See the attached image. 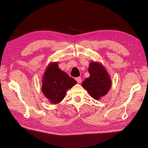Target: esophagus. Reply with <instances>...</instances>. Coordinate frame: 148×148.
Masks as SVG:
<instances>
[{"instance_id": "obj_1", "label": "esophagus", "mask_w": 148, "mask_h": 148, "mask_svg": "<svg viewBox=\"0 0 148 148\" xmlns=\"http://www.w3.org/2000/svg\"><path fill=\"white\" fill-rule=\"evenodd\" d=\"M75 79H76V81H77L78 83H82V79L81 77H77V78H76Z\"/></svg>"}]
</instances>
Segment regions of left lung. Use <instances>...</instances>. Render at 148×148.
Masks as SVG:
<instances>
[{
	"instance_id": "1",
	"label": "left lung",
	"mask_w": 148,
	"mask_h": 148,
	"mask_svg": "<svg viewBox=\"0 0 148 148\" xmlns=\"http://www.w3.org/2000/svg\"><path fill=\"white\" fill-rule=\"evenodd\" d=\"M90 76L85 79L82 86L92 98L99 100L110 90L112 81L105 67L98 62H91L88 68Z\"/></svg>"
}]
</instances>
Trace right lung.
I'll return each mask as SVG.
<instances>
[{
  "instance_id": "add662e5",
  "label": "right lung",
  "mask_w": 148,
  "mask_h": 148,
  "mask_svg": "<svg viewBox=\"0 0 148 148\" xmlns=\"http://www.w3.org/2000/svg\"><path fill=\"white\" fill-rule=\"evenodd\" d=\"M76 83L74 79L59 68L57 62H51L44 71L42 92L51 104H57L64 99L66 91Z\"/></svg>"
}]
</instances>
